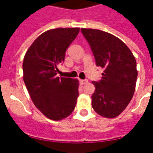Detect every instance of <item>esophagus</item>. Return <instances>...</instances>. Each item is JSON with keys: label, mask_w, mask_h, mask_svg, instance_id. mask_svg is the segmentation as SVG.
<instances>
[{"label": "esophagus", "mask_w": 153, "mask_h": 153, "mask_svg": "<svg viewBox=\"0 0 153 153\" xmlns=\"http://www.w3.org/2000/svg\"><path fill=\"white\" fill-rule=\"evenodd\" d=\"M79 82L80 83L82 84V85H83V84H86L88 81V79H80L79 80Z\"/></svg>", "instance_id": "34e87169"}]
</instances>
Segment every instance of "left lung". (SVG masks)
<instances>
[{
	"label": "left lung",
	"instance_id": "8db88e82",
	"mask_svg": "<svg viewBox=\"0 0 153 153\" xmlns=\"http://www.w3.org/2000/svg\"><path fill=\"white\" fill-rule=\"evenodd\" d=\"M97 66L104 69L102 79L93 81L92 106L97 114L115 118L126 108L134 93L138 71L134 55L120 39L106 32L81 28Z\"/></svg>",
	"mask_w": 153,
	"mask_h": 153
}]
</instances>
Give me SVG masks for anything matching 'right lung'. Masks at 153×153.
<instances>
[{
	"mask_svg": "<svg viewBox=\"0 0 153 153\" xmlns=\"http://www.w3.org/2000/svg\"><path fill=\"white\" fill-rule=\"evenodd\" d=\"M79 28L44 32L33 42L23 62L24 81L36 107L47 118L60 120L73 112L79 96V81L57 77L67 48Z\"/></svg>",
	"mask_w": 153,
	"mask_h": 153,
	"instance_id": "right-lung-1",
	"label": "right lung"
}]
</instances>
